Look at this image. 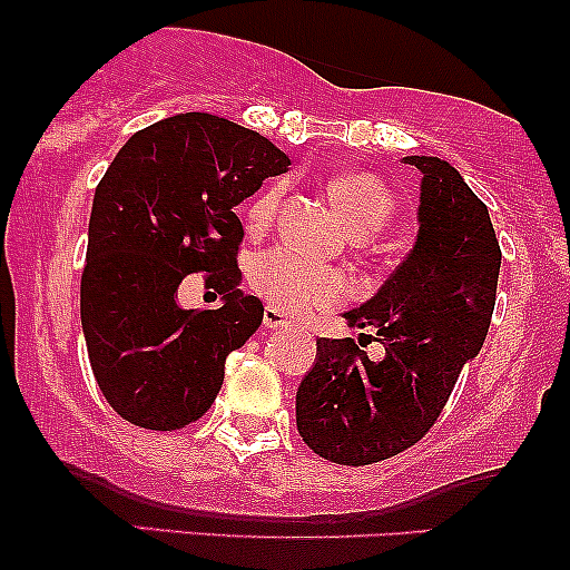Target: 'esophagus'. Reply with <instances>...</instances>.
<instances>
[{"label":"esophagus","mask_w":570,"mask_h":570,"mask_svg":"<svg viewBox=\"0 0 570 570\" xmlns=\"http://www.w3.org/2000/svg\"><path fill=\"white\" fill-rule=\"evenodd\" d=\"M263 324H265V330H271V332L284 330V326H289V322H286L284 313H281L278 307H273V305H267V307H265V313H263Z\"/></svg>","instance_id":"esophagus-1"}]
</instances>
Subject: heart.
Here are the masks:
<instances>
[{
  "label": "heart",
  "instance_id": "1",
  "mask_svg": "<svg viewBox=\"0 0 570 570\" xmlns=\"http://www.w3.org/2000/svg\"><path fill=\"white\" fill-rule=\"evenodd\" d=\"M284 185L265 187L248 208V222L254 227H263L276 214ZM330 200L335 203L340 219L348 227L351 235L377 233L391 214V193L377 176L364 171H345L335 176L326 187ZM252 284L259 294H265L271 303L289 313H305L311 307H324L343 294L345 281L337 271L330 267L311 265L289 252H267L257 259L252 273Z\"/></svg>",
  "mask_w": 570,
  "mask_h": 570
}]
</instances>
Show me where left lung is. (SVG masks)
Segmentation results:
<instances>
[{
	"label": "left lung",
	"mask_w": 570,
	"mask_h": 570,
	"mask_svg": "<svg viewBox=\"0 0 570 570\" xmlns=\"http://www.w3.org/2000/svg\"><path fill=\"white\" fill-rule=\"evenodd\" d=\"M402 160L421 171L415 244L375 297L343 313L358 330L375 326L385 356L318 337L297 389L299 436L343 466L385 461L434 426L495 305L501 248L488 206L448 160Z\"/></svg>",
	"instance_id": "left-lung-1"
}]
</instances>
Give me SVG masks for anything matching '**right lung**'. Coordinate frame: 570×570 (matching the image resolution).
Segmentation results:
<instances>
[{"mask_svg": "<svg viewBox=\"0 0 570 570\" xmlns=\"http://www.w3.org/2000/svg\"><path fill=\"white\" fill-rule=\"evenodd\" d=\"M289 166L257 130L187 112L130 136L98 181L82 335L98 389L134 426L198 421L219 394L227 356L263 324V303L238 289L244 225L235 206ZM198 269L226 294L217 312H185L175 299Z\"/></svg>", "mask_w": 570, "mask_h": 570, "instance_id": "1", "label": "right lung"}]
</instances>
